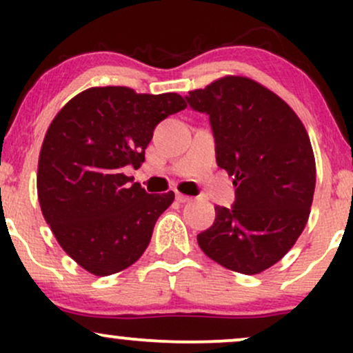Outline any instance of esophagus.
<instances>
[{
	"instance_id": "34e87169",
	"label": "esophagus",
	"mask_w": 353,
	"mask_h": 353,
	"mask_svg": "<svg viewBox=\"0 0 353 353\" xmlns=\"http://www.w3.org/2000/svg\"><path fill=\"white\" fill-rule=\"evenodd\" d=\"M176 199H177V202H182V204H184V202L192 201V197L185 196V194H182V192H176Z\"/></svg>"
}]
</instances>
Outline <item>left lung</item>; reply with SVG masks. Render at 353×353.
<instances>
[{
    "mask_svg": "<svg viewBox=\"0 0 353 353\" xmlns=\"http://www.w3.org/2000/svg\"><path fill=\"white\" fill-rule=\"evenodd\" d=\"M189 106L208 112L217 165L234 176L236 204L216 205V221L197 236L208 257L254 275L277 264L309 221L315 157L305 125L275 92L228 74L194 89Z\"/></svg>",
    "mask_w": 353,
    "mask_h": 353,
    "instance_id": "obj_1",
    "label": "left lung"
}]
</instances>
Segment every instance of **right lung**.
I'll list each match as a JSON object with an SVG mask.
<instances>
[{
	"instance_id": "obj_1",
	"label": "right lung",
	"mask_w": 353,
	"mask_h": 353,
	"mask_svg": "<svg viewBox=\"0 0 353 353\" xmlns=\"http://www.w3.org/2000/svg\"><path fill=\"white\" fill-rule=\"evenodd\" d=\"M185 108L177 92L96 86L51 121L38 161L39 205L58 244L89 274L121 272L149 245L174 192L148 194L124 168H139L154 128Z\"/></svg>"
}]
</instances>
